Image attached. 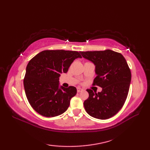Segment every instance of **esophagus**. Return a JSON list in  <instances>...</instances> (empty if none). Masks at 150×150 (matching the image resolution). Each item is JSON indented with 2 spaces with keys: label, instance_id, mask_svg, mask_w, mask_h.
I'll use <instances>...</instances> for the list:
<instances>
[{
  "label": "esophagus",
  "instance_id": "obj_1",
  "mask_svg": "<svg viewBox=\"0 0 150 150\" xmlns=\"http://www.w3.org/2000/svg\"><path fill=\"white\" fill-rule=\"evenodd\" d=\"M77 92H81V91H83V90H82V88H77Z\"/></svg>",
  "mask_w": 150,
  "mask_h": 150
}]
</instances>
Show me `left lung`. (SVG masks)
I'll return each mask as SVG.
<instances>
[{"label":"left lung","mask_w":150,"mask_h":150,"mask_svg":"<svg viewBox=\"0 0 150 150\" xmlns=\"http://www.w3.org/2000/svg\"><path fill=\"white\" fill-rule=\"evenodd\" d=\"M80 53L95 65L97 77L93 86L103 88L98 93L88 89L89 97L84 102L85 110L96 119H109L119 112L128 96L132 79L128 63L122 54L110 50Z\"/></svg>","instance_id":"obj_1"}]
</instances>
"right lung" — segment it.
I'll return each mask as SVG.
<instances>
[{
	"instance_id": "1",
	"label": "right lung",
	"mask_w": 150,
	"mask_h": 150,
	"mask_svg": "<svg viewBox=\"0 0 150 150\" xmlns=\"http://www.w3.org/2000/svg\"><path fill=\"white\" fill-rule=\"evenodd\" d=\"M81 57L76 51L44 50L30 60L24 87L28 100L35 111L46 117L65 112L77 89L60 87V73H66L73 60Z\"/></svg>"
}]
</instances>
